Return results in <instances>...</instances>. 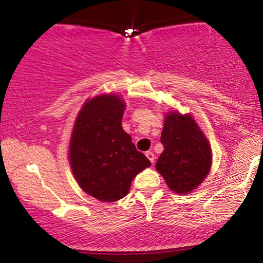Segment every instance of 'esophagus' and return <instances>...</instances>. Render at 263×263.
<instances>
[{"label": "esophagus", "instance_id": "1", "mask_svg": "<svg viewBox=\"0 0 263 263\" xmlns=\"http://www.w3.org/2000/svg\"><path fill=\"white\" fill-rule=\"evenodd\" d=\"M146 156H147V158L149 159L151 161V163H155V159H156V156H155V153L153 152H151V151H148V152H146Z\"/></svg>", "mask_w": 263, "mask_h": 263}]
</instances>
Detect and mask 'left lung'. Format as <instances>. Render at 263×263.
<instances>
[{"mask_svg":"<svg viewBox=\"0 0 263 263\" xmlns=\"http://www.w3.org/2000/svg\"><path fill=\"white\" fill-rule=\"evenodd\" d=\"M161 142L164 151L156 163L171 190L185 194L199 186L211 165L209 142L189 115H167Z\"/></svg>","mask_w":263,"mask_h":263,"instance_id":"left-lung-1","label":"left lung"}]
</instances>
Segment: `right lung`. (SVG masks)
Returning a JSON list of instances; mask_svg holds the SVG:
<instances>
[{
	"label": "right lung",
	"mask_w": 263,
	"mask_h": 263,
	"mask_svg": "<svg viewBox=\"0 0 263 263\" xmlns=\"http://www.w3.org/2000/svg\"><path fill=\"white\" fill-rule=\"evenodd\" d=\"M125 106L116 95L85 102L70 140L69 158L78 184L91 197L108 203L127 195L132 179L151 165L123 131Z\"/></svg>",
	"instance_id": "right-lung-1"
}]
</instances>
